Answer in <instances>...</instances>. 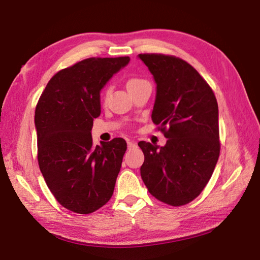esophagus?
<instances>
[{
  "label": "esophagus",
  "instance_id": "esophagus-1",
  "mask_svg": "<svg viewBox=\"0 0 260 260\" xmlns=\"http://www.w3.org/2000/svg\"><path fill=\"white\" fill-rule=\"evenodd\" d=\"M127 147H128V149H132V148H135L136 147V142L133 140H127Z\"/></svg>",
  "mask_w": 260,
  "mask_h": 260
}]
</instances>
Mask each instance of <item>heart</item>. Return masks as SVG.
I'll return each mask as SVG.
<instances>
[{"label":"heart","instance_id":"heart-1","mask_svg":"<svg viewBox=\"0 0 260 260\" xmlns=\"http://www.w3.org/2000/svg\"><path fill=\"white\" fill-rule=\"evenodd\" d=\"M143 81H146V80H144V79H141V78H131V79H128V81H127V88L131 89V88H133L134 86L139 85V83L143 82ZM111 89H112L111 86H107L104 88V90H103V98L104 99H107L108 96L110 95V93H111Z\"/></svg>","mask_w":260,"mask_h":260}]
</instances>
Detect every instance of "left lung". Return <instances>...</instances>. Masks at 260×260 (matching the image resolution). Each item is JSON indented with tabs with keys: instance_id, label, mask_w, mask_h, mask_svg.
Listing matches in <instances>:
<instances>
[{
	"instance_id": "left-lung-1",
	"label": "left lung",
	"mask_w": 260,
	"mask_h": 260,
	"mask_svg": "<svg viewBox=\"0 0 260 260\" xmlns=\"http://www.w3.org/2000/svg\"><path fill=\"white\" fill-rule=\"evenodd\" d=\"M157 85L152 121L167 142L141 141V178L162 203L181 206L203 191L220 153L218 103L213 90L190 64L179 57L140 54Z\"/></svg>"
}]
</instances>
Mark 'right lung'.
Here are the masks:
<instances>
[{"instance_id":"add662e5","label":"right lung","mask_w":260,"mask_h":260,"mask_svg":"<svg viewBox=\"0 0 260 260\" xmlns=\"http://www.w3.org/2000/svg\"><path fill=\"white\" fill-rule=\"evenodd\" d=\"M128 61V56L91 57L60 70L35 108L40 171L57 202L72 212H95L113 193L126 141L94 147L90 131L101 114V89Z\"/></svg>"}]
</instances>
